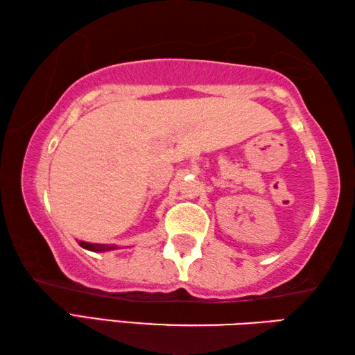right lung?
I'll use <instances>...</instances> for the list:
<instances>
[{
    "label": "right lung",
    "instance_id": "right-lung-1",
    "mask_svg": "<svg viewBox=\"0 0 355 355\" xmlns=\"http://www.w3.org/2000/svg\"><path fill=\"white\" fill-rule=\"evenodd\" d=\"M79 246H83L84 250H89V251H93V252H104V251L116 250L115 246H109V245H98V243H87V241H79Z\"/></svg>",
    "mask_w": 355,
    "mask_h": 355
}]
</instances>
